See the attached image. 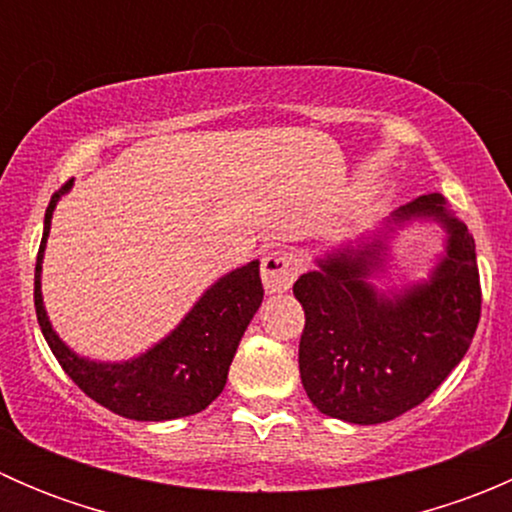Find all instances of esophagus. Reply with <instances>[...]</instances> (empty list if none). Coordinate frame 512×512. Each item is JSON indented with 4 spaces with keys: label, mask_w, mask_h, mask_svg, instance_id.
<instances>
[{
    "label": "esophagus",
    "mask_w": 512,
    "mask_h": 512,
    "mask_svg": "<svg viewBox=\"0 0 512 512\" xmlns=\"http://www.w3.org/2000/svg\"><path fill=\"white\" fill-rule=\"evenodd\" d=\"M297 272V260L285 250H270L262 257V282H265L267 292H287L297 280Z\"/></svg>",
    "instance_id": "1"
}]
</instances>
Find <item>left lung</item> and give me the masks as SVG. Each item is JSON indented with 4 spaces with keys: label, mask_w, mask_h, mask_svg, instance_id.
I'll return each mask as SVG.
<instances>
[{
    "label": "left lung",
    "mask_w": 512,
    "mask_h": 512,
    "mask_svg": "<svg viewBox=\"0 0 512 512\" xmlns=\"http://www.w3.org/2000/svg\"><path fill=\"white\" fill-rule=\"evenodd\" d=\"M396 220L436 218L448 230L446 260L426 285L384 297L366 282L379 245L319 260L294 282L304 309L299 376L322 414L384 423L426 401L463 359L480 319L476 242L443 195L411 200Z\"/></svg>",
    "instance_id": "left-lung-1"
}]
</instances>
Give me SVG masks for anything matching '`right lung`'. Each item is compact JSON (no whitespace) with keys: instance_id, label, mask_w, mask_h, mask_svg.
Returning a JSON list of instances; mask_svg holds the SVG:
<instances>
[{"instance_id":"add662e5","label":"right lung","mask_w":512,"mask_h":512,"mask_svg":"<svg viewBox=\"0 0 512 512\" xmlns=\"http://www.w3.org/2000/svg\"><path fill=\"white\" fill-rule=\"evenodd\" d=\"M69 188L71 180L51 195L34 270L36 319L61 369L89 399L133 421H170L208 409L225 389L237 344L262 302L265 289L260 280V262H250L215 282L180 327L151 352L123 364L86 361L56 337L41 302V257L49 237L51 213L59 195Z\"/></svg>"}]
</instances>
